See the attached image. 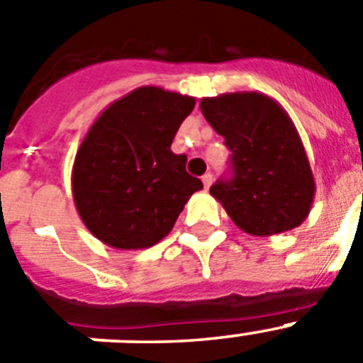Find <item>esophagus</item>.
<instances>
[{"label": "esophagus", "mask_w": 363, "mask_h": 363, "mask_svg": "<svg viewBox=\"0 0 363 363\" xmlns=\"http://www.w3.org/2000/svg\"><path fill=\"white\" fill-rule=\"evenodd\" d=\"M202 182H204V188L208 189L209 186H211V182H213V175L211 174H204V175H202Z\"/></svg>", "instance_id": "1"}]
</instances>
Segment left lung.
I'll use <instances>...</instances> for the list:
<instances>
[{
	"instance_id": "left-lung-1",
	"label": "left lung",
	"mask_w": 363,
	"mask_h": 363,
	"mask_svg": "<svg viewBox=\"0 0 363 363\" xmlns=\"http://www.w3.org/2000/svg\"><path fill=\"white\" fill-rule=\"evenodd\" d=\"M201 111L233 152V177L209 189L233 222L252 236L299 228L313 204L315 179L289 113L256 91L202 98Z\"/></svg>"
}]
</instances>
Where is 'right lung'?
I'll list each match as a JSON object with an SVG mask.
<instances>
[{"instance_id":"add662e5","label":"right lung","mask_w":363,"mask_h":363,"mask_svg":"<svg viewBox=\"0 0 363 363\" xmlns=\"http://www.w3.org/2000/svg\"><path fill=\"white\" fill-rule=\"evenodd\" d=\"M195 98L143 86L105 107L74 155V208L94 238L120 250L148 249L174 229L201 179L172 141Z\"/></svg>"}]
</instances>
